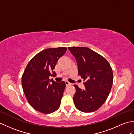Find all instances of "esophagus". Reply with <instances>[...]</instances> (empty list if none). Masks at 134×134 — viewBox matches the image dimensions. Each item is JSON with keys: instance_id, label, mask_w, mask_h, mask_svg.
<instances>
[{"instance_id": "1", "label": "esophagus", "mask_w": 134, "mask_h": 134, "mask_svg": "<svg viewBox=\"0 0 134 134\" xmlns=\"http://www.w3.org/2000/svg\"><path fill=\"white\" fill-rule=\"evenodd\" d=\"M65 85H66V86H71V83H70L69 82H68V81H65Z\"/></svg>"}]
</instances>
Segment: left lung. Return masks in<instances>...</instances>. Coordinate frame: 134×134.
Wrapping results in <instances>:
<instances>
[{"label": "left lung", "instance_id": "8db88e82", "mask_svg": "<svg viewBox=\"0 0 134 134\" xmlns=\"http://www.w3.org/2000/svg\"><path fill=\"white\" fill-rule=\"evenodd\" d=\"M75 57L78 74L85 82V89L74 85L73 100L76 108L83 112H92L100 108L108 98L113 84V72L103 56L86 47H68Z\"/></svg>", "mask_w": 134, "mask_h": 134}]
</instances>
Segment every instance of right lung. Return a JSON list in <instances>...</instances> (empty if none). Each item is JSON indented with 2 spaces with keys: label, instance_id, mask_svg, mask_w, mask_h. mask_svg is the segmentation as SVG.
I'll return each instance as SVG.
<instances>
[{
  "label": "right lung",
  "instance_id": "1",
  "mask_svg": "<svg viewBox=\"0 0 134 134\" xmlns=\"http://www.w3.org/2000/svg\"><path fill=\"white\" fill-rule=\"evenodd\" d=\"M66 51L65 47H59L41 51L30 60L22 75V86L27 100L40 112L49 114L59 108L65 83H57L49 77L56 76L55 65Z\"/></svg>",
  "mask_w": 134,
  "mask_h": 134
}]
</instances>
